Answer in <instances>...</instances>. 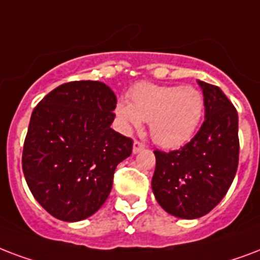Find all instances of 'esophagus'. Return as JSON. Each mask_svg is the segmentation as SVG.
<instances>
[{"instance_id": "34e87169", "label": "esophagus", "mask_w": 260, "mask_h": 260, "mask_svg": "<svg viewBox=\"0 0 260 260\" xmlns=\"http://www.w3.org/2000/svg\"><path fill=\"white\" fill-rule=\"evenodd\" d=\"M144 148V144L142 143V142H139V140H135L134 142V148H132V151H134V154H138L139 151H142Z\"/></svg>"}]
</instances>
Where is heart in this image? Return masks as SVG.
Segmentation results:
<instances>
[{"label":"heart","instance_id":"1","mask_svg":"<svg viewBox=\"0 0 260 260\" xmlns=\"http://www.w3.org/2000/svg\"><path fill=\"white\" fill-rule=\"evenodd\" d=\"M129 104L118 102L116 116L125 131L150 122L152 140L165 148H178L195 135L205 102L191 86H158L139 83L129 91Z\"/></svg>","mask_w":260,"mask_h":260}]
</instances>
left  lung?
Here are the masks:
<instances>
[{"label": "left lung", "mask_w": 260, "mask_h": 260, "mask_svg": "<svg viewBox=\"0 0 260 260\" xmlns=\"http://www.w3.org/2000/svg\"><path fill=\"white\" fill-rule=\"evenodd\" d=\"M205 96V121L178 150L156 148L151 187L156 202L174 217L193 219L222 201L239 166V116L222 90L199 82Z\"/></svg>", "instance_id": "1"}]
</instances>
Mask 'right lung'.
<instances>
[{
    "mask_svg": "<svg viewBox=\"0 0 260 260\" xmlns=\"http://www.w3.org/2000/svg\"><path fill=\"white\" fill-rule=\"evenodd\" d=\"M116 95L106 84H61L35 106L23 147V173L38 203L76 222L96 213L134 140L110 128Z\"/></svg>",
    "mask_w": 260,
    "mask_h": 260,
    "instance_id": "right-lung-1",
    "label": "right lung"
}]
</instances>
